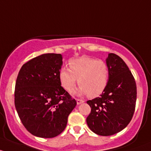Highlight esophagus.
<instances>
[{"label":"esophagus","instance_id":"obj_1","mask_svg":"<svg viewBox=\"0 0 151 151\" xmlns=\"http://www.w3.org/2000/svg\"><path fill=\"white\" fill-rule=\"evenodd\" d=\"M76 102H77L78 105H80V104L84 102V100H83V99H76Z\"/></svg>","mask_w":151,"mask_h":151}]
</instances>
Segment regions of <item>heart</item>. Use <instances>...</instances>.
Returning a JSON list of instances; mask_svg holds the SVG:
<instances>
[{
  "label": "heart",
  "instance_id": "b5f03b06",
  "mask_svg": "<svg viewBox=\"0 0 151 151\" xmlns=\"http://www.w3.org/2000/svg\"><path fill=\"white\" fill-rule=\"evenodd\" d=\"M69 65L70 69L63 67L60 71V82L67 91H73L77 80L79 94L96 97L105 91L109 81V68L105 62L83 57L70 60Z\"/></svg>",
  "mask_w": 151,
  "mask_h": 151
}]
</instances>
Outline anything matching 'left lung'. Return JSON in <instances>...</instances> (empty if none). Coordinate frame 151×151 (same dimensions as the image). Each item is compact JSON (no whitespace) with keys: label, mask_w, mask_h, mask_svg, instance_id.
Segmentation results:
<instances>
[{"label":"left lung","mask_w":151,"mask_h":151,"mask_svg":"<svg viewBox=\"0 0 151 151\" xmlns=\"http://www.w3.org/2000/svg\"><path fill=\"white\" fill-rule=\"evenodd\" d=\"M109 81L100 97L87 101L91 113L86 119L90 129L101 136L119 132L131 122L135 110L137 86L124 60L110 53L106 60Z\"/></svg>","instance_id":"1"}]
</instances>
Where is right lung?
Returning <instances> with one entry per match:
<instances>
[{"instance_id":"right-lung-1","label":"right lung","mask_w":151,"mask_h":151,"mask_svg":"<svg viewBox=\"0 0 151 151\" xmlns=\"http://www.w3.org/2000/svg\"><path fill=\"white\" fill-rule=\"evenodd\" d=\"M60 54H43L22 65L17 78L14 104L26 129L34 136L52 138L64 131L76 107L63 86Z\"/></svg>"}]
</instances>
